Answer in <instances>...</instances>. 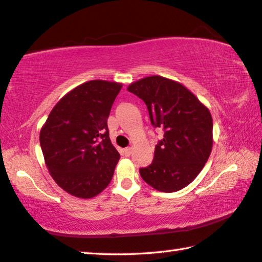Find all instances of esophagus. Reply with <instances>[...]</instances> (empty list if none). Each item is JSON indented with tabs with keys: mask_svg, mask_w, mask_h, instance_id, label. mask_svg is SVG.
I'll list each match as a JSON object with an SVG mask.
<instances>
[{
	"mask_svg": "<svg viewBox=\"0 0 262 262\" xmlns=\"http://www.w3.org/2000/svg\"><path fill=\"white\" fill-rule=\"evenodd\" d=\"M124 154H125L126 157L131 156V154H132V147H125V148H124Z\"/></svg>",
	"mask_w": 262,
	"mask_h": 262,
	"instance_id": "34e87169",
	"label": "esophagus"
}]
</instances>
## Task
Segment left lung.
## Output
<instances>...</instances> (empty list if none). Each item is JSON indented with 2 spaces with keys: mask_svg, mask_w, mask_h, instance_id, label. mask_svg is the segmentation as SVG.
<instances>
[{
  "mask_svg": "<svg viewBox=\"0 0 262 262\" xmlns=\"http://www.w3.org/2000/svg\"><path fill=\"white\" fill-rule=\"evenodd\" d=\"M146 104L151 124L164 130L154 162L140 168L145 183L157 191L186 187L206 164L213 146L211 112L182 83L148 76L127 86Z\"/></svg>",
  "mask_w": 262,
  "mask_h": 262,
  "instance_id": "1",
  "label": "left lung"
}]
</instances>
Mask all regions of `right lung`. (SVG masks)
I'll return each instance as SVG.
<instances>
[{
	"mask_svg": "<svg viewBox=\"0 0 262 262\" xmlns=\"http://www.w3.org/2000/svg\"><path fill=\"white\" fill-rule=\"evenodd\" d=\"M122 83L94 79L58 100L39 132L44 162L59 187L82 199L110 184L119 154L111 144L107 118Z\"/></svg>",
	"mask_w": 262,
	"mask_h": 262,
	"instance_id": "add662e5",
	"label": "right lung"
}]
</instances>
